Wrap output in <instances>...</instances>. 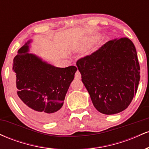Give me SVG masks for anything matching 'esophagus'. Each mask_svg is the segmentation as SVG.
<instances>
[{
	"label": "esophagus",
	"instance_id": "34e87169",
	"mask_svg": "<svg viewBox=\"0 0 149 149\" xmlns=\"http://www.w3.org/2000/svg\"><path fill=\"white\" fill-rule=\"evenodd\" d=\"M81 78V74H80L79 71H77L76 73H75V79L79 80Z\"/></svg>",
	"mask_w": 149,
	"mask_h": 149
}]
</instances>
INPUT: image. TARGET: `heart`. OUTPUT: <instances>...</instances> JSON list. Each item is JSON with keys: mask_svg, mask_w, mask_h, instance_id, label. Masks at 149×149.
Returning <instances> with one entry per match:
<instances>
[{"mask_svg": "<svg viewBox=\"0 0 149 149\" xmlns=\"http://www.w3.org/2000/svg\"><path fill=\"white\" fill-rule=\"evenodd\" d=\"M91 42H92V40H90V39H89V38L85 39V40H83L81 43H80L79 49H85L88 48V47H89V45L91 44Z\"/></svg>", "mask_w": 149, "mask_h": 149, "instance_id": "obj_1", "label": "heart"}]
</instances>
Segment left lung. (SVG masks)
Segmentation results:
<instances>
[{
  "instance_id": "left-lung-1",
  "label": "left lung",
  "mask_w": 149,
  "mask_h": 149,
  "mask_svg": "<svg viewBox=\"0 0 149 149\" xmlns=\"http://www.w3.org/2000/svg\"><path fill=\"white\" fill-rule=\"evenodd\" d=\"M94 107L107 115L126 109L136 95L140 66L127 38L109 40L76 62Z\"/></svg>"
}]
</instances>
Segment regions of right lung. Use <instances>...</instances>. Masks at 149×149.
Here are the masks:
<instances>
[{
	"label": "right lung",
	"instance_id": "right-lung-1",
	"mask_svg": "<svg viewBox=\"0 0 149 149\" xmlns=\"http://www.w3.org/2000/svg\"><path fill=\"white\" fill-rule=\"evenodd\" d=\"M28 41L14 58L15 98L26 113L43 123L55 120L77 71L75 66L57 68L28 53Z\"/></svg>",
	"mask_w": 149,
	"mask_h": 149
}]
</instances>
